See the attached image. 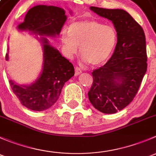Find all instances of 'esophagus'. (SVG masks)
<instances>
[{
	"instance_id": "34e87169",
	"label": "esophagus",
	"mask_w": 156,
	"mask_h": 156,
	"mask_svg": "<svg viewBox=\"0 0 156 156\" xmlns=\"http://www.w3.org/2000/svg\"><path fill=\"white\" fill-rule=\"evenodd\" d=\"M81 72H82V71H81V69H80L79 67H76V68H75V75H80Z\"/></svg>"
}]
</instances>
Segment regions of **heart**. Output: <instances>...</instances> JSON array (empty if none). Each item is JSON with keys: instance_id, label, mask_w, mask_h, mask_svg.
Segmentation results:
<instances>
[{"instance_id": "heart-1", "label": "heart", "mask_w": 156, "mask_h": 156, "mask_svg": "<svg viewBox=\"0 0 156 156\" xmlns=\"http://www.w3.org/2000/svg\"><path fill=\"white\" fill-rule=\"evenodd\" d=\"M117 31L113 26L97 20H80L69 26L68 32L62 33L64 49L69 57L78 50L85 62L94 66L105 63L112 53L117 43Z\"/></svg>"}]
</instances>
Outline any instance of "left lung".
<instances>
[{"instance_id": "obj_1", "label": "left lung", "mask_w": 156, "mask_h": 156, "mask_svg": "<svg viewBox=\"0 0 156 156\" xmlns=\"http://www.w3.org/2000/svg\"><path fill=\"white\" fill-rule=\"evenodd\" d=\"M91 10L112 22L118 40L112 57L92 72L88 98L105 114L121 111L131 103L147 69L144 29L125 10L90 7Z\"/></svg>"}]
</instances>
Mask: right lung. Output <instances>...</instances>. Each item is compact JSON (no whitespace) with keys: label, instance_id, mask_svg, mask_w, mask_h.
Listing matches in <instances>:
<instances>
[{"label":"right lung","instance_id":"add662e5","mask_svg":"<svg viewBox=\"0 0 156 156\" xmlns=\"http://www.w3.org/2000/svg\"><path fill=\"white\" fill-rule=\"evenodd\" d=\"M65 10L54 6L37 5L28 11L24 22L18 26L22 31H29L43 36L59 35L66 20ZM44 63L39 78L29 85H20L10 80V84L22 105L34 111L50 108L59 99L62 87L74 75L72 63L61 55L59 50L41 37ZM8 60V53L6 54Z\"/></svg>","mask_w":156,"mask_h":156}]
</instances>
